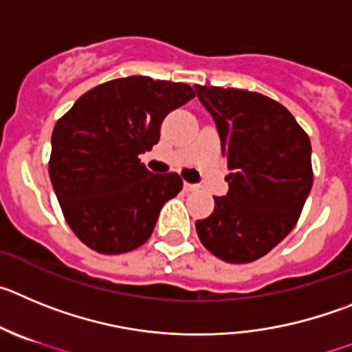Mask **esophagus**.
Masks as SVG:
<instances>
[{
	"label": "esophagus",
	"instance_id": "34e87169",
	"mask_svg": "<svg viewBox=\"0 0 352 352\" xmlns=\"http://www.w3.org/2000/svg\"><path fill=\"white\" fill-rule=\"evenodd\" d=\"M184 189H186V191H196V189H198V184L186 182V184H184Z\"/></svg>",
	"mask_w": 352,
	"mask_h": 352
}]
</instances>
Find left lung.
Returning <instances> with one entry per match:
<instances>
[{
	"instance_id": "8db88e82",
	"label": "left lung",
	"mask_w": 352,
	"mask_h": 352,
	"mask_svg": "<svg viewBox=\"0 0 352 352\" xmlns=\"http://www.w3.org/2000/svg\"><path fill=\"white\" fill-rule=\"evenodd\" d=\"M214 117L228 161L226 196L196 231L214 256L251 263L283 242L298 223L312 188L309 135L289 110L259 93L195 85Z\"/></svg>"
}]
</instances>
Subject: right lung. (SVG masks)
I'll return each mask as SVG.
<instances>
[{
    "label": "right lung",
    "instance_id": "obj_1",
    "mask_svg": "<svg viewBox=\"0 0 352 352\" xmlns=\"http://www.w3.org/2000/svg\"><path fill=\"white\" fill-rule=\"evenodd\" d=\"M191 98L195 89L182 82L116 78L82 94L56 122L50 182L68 226L93 251L140 247L180 192L177 173L148 172L138 156L160 142L164 117Z\"/></svg>",
    "mask_w": 352,
    "mask_h": 352
}]
</instances>
